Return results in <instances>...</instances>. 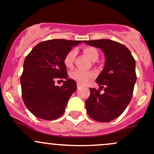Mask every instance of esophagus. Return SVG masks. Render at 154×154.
<instances>
[{
    "label": "esophagus",
    "mask_w": 154,
    "mask_h": 154,
    "mask_svg": "<svg viewBox=\"0 0 154 154\" xmlns=\"http://www.w3.org/2000/svg\"><path fill=\"white\" fill-rule=\"evenodd\" d=\"M80 88H81V85L80 83H77V89H80Z\"/></svg>",
    "instance_id": "1"
}]
</instances>
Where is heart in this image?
<instances>
[{
	"label": "heart",
	"mask_w": 154,
	"mask_h": 154,
	"mask_svg": "<svg viewBox=\"0 0 154 154\" xmlns=\"http://www.w3.org/2000/svg\"><path fill=\"white\" fill-rule=\"evenodd\" d=\"M85 54L92 61H96L98 58V53L97 50L92 47H86L83 48ZM76 56V50H71L65 55L64 58V64L68 68H71L74 64V58ZM71 78L81 85H86L95 77V74L93 71H83L77 69L73 71L70 74Z\"/></svg>",
	"instance_id": "1"
}]
</instances>
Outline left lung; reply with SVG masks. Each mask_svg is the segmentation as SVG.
Returning a JSON list of instances; mask_svg holds the SVG:
<instances>
[{"label":"left lung","instance_id":"obj_1","mask_svg":"<svg viewBox=\"0 0 154 154\" xmlns=\"http://www.w3.org/2000/svg\"><path fill=\"white\" fill-rule=\"evenodd\" d=\"M88 45L100 48L104 53V68L96 79L100 89L90 88L86 101V111L98 122H110L122 114L132 99L136 82L135 61L123 44L107 39L84 41ZM104 88V94L100 89Z\"/></svg>","mask_w":154,"mask_h":154}]
</instances>
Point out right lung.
<instances>
[{
  "label": "right lung",
  "instance_id": "obj_1",
  "mask_svg": "<svg viewBox=\"0 0 154 154\" xmlns=\"http://www.w3.org/2000/svg\"><path fill=\"white\" fill-rule=\"evenodd\" d=\"M81 41L54 39L39 43L25 57L20 78L22 96L29 111L35 117L56 120L64 113L77 83L68 79L64 64L65 55ZM56 79H66L62 87ZM63 81V80H62Z\"/></svg>",
  "mask_w": 154,
  "mask_h": 154
}]
</instances>
